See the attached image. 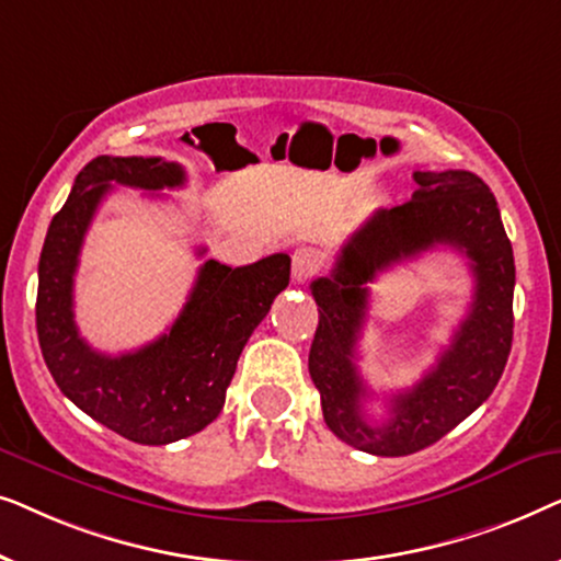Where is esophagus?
<instances>
[{
  "label": "esophagus",
  "mask_w": 561,
  "mask_h": 561,
  "mask_svg": "<svg viewBox=\"0 0 561 561\" xmlns=\"http://www.w3.org/2000/svg\"><path fill=\"white\" fill-rule=\"evenodd\" d=\"M321 263H324V260H321L317 250H313V248H298L294 252V260H290V273H294V280H298V283L309 280L311 275L319 271Z\"/></svg>",
  "instance_id": "1"
}]
</instances>
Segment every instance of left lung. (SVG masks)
Returning a JSON list of instances; mask_svg holds the SVG:
<instances>
[{
	"instance_id": "8db88e82",
	"label": "left lung",
	"mask_w": 561,
	"mask_h": 561,
	"mask_svg": "<svg viewBox=\"0 0 561 561\" xmlns=\"http://www.w3.org/2000/svg\"><path fill=\"white\" fill-rule=\"evenodd\" d=\"M413 181L411 202L375 211L340 250L334 271L311 283L319 327L309 373L324 421L342 442L378 457L413 455L462 424L493 393L513 342L516 265L493 191L470 171H416ZM442 243L471 260V311L433 370L391 399V419L375 427L362 413L366 391L354 365L366 283Z\"/></svg>"
}]
</instances>
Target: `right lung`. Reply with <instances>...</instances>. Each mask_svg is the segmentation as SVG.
Listing matches in <instances>:
<instances>
[{"instance_id": "right-lung-1", "label": "right lung", "mask_w": 561, "mask_h": 561, "mask_svg": "<svg viewBox=\"0 0 561 561\" xmlns=\"http://www.w3.org/2000/svg\"><path fill=\"white\" fill-rule=\"evenodd\" d=\"M183 181V168L163 158H94L53 217L37 265L35 324L53 380L99 424L152 447L202 432L219 416L244 344L290 278L286 252L242 267L206 260L163 336L114 357L91 350L73 319V275L99 204L112 183L160 191Z\"/></svg>"}]
</instances>
